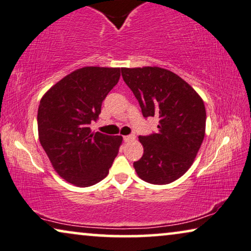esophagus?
<instances>
[{
  "label": "esophagus",
  "mask_w": 251,
  "mask_h": 251,
  "mask_svg": "<svg viewBox=\"0 0 251 251\" xmlns=\"http://www.w3.org/2000/svg\"><path fill=\"white\" fill-rule=\"evenodd\" d=\"M134 139H135V135H133V134L124 136V141H125V142H131V141H133V140H134Z\"/></svg>",
  "instance_id": "34e87169"
}]
</instances>
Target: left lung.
<instances>
[{
	"instance_id": "8db88e82",
	"label": "left lung",
	"mask_w": 251,
	"mask_h": 251,
	"mask_svg": "<svg viewBox=\"0 0 251 251\" xmlns=\"http://www.w3.org/2000/svg\"><path fill=\"white\" fill-rule=\"evenodd\" d=\"M122 75L139 101L143 117L159 119L158 132L139 136L143 155L133 166L147 182H173L192 166L204 139V103L192 86L169 70L124 68Z\"/></svg>"
}]
</instances>
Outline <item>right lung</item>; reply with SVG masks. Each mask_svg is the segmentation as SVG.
<instances>
[{
  "mask_svg": "<svg viewBox=\"0 0 251 251\" xmlns=\"http://www.w3.org/2000/svg\"><path fill=\"white\" fill-rule=\"evenodd\" d=\"M119 78V68L87 66L64 76L40 101V143L56 172L72 185L101 181L118 153L122 136L92 133L89 126Z\"/></svg>",
  "mask_w": 251,
  "mask_h": 251,
  "instance_id": "1",
  "label": "right lung"
}]
</instances>
